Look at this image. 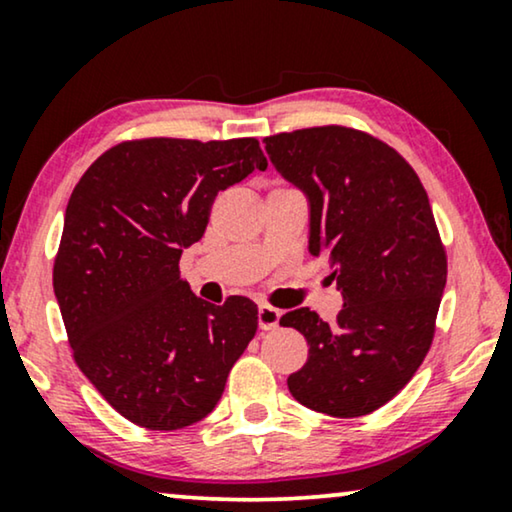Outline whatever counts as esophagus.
<instances>
[{
  "mask_svg": "<svg viewBox=\"0 0 512 512\" xmlns=\"http://www.w3.org/2000/svg\"><path fill=\"white\" fill-rule=\"evenodd\" d=\"M279 310H275V307L270 305H261L258 307V326L263 328V331H272V328L279 326Z\"/></svg>",
  "mask_w": 512,
  "mask_h": 512,
  "instance_id": "obj_1",
  "label": "esophagus"
}]
</instances>
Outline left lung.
<instances>
[{"mask_svg":"<svg viewBox=\"0 0 512 512\" xmlns=\"http://www.w3.org/2000/svg\"><path fill=\"white\" fill-rule=\"evenodd\" d=\"M263 142L310 200V254L328 258L345 300L333 324L310 307L279 319L310 347L286 384L310 410L370 415L412 380L436 333L447 254L429 195L401 153L363 130L321 125Z\"/></svg>","mask_w":512,"mask_h":512,"instance_id":"1","label":"left lung"}]
</instances>
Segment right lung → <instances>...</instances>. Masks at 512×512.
<instances>
[{
    "mask_svg": "<svg viewBox=\"0 0 512 512\" xmlns=\"http://www.w3.org/2000/svg\"><path fill=\"white\" fill-rule=\"evenodd\" d=\"M256 137L130 139L104 151L67 202L53 289L76 366L111 408L151 431L200 422L256 335L244 296L212 305L179 275L214 198L265 170Z\"/></svg>",
    "mask_w": 512,
    "mask_h": 512,
    "instance_id": "1",
    "label": "right lung"
}]
</instances>
